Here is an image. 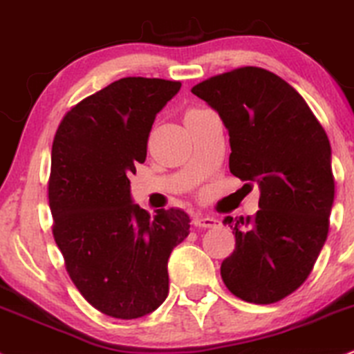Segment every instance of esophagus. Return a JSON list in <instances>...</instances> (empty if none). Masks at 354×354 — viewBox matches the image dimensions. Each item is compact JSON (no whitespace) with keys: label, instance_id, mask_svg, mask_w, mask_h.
<instances>
[{"label":"esophagus","instance_id":"esophagus-1","mask_svg":"<svg viewBox=\"0 0 354 354\" xmlns=\"http://www.w3.org/2000/svg\"><path fill=\"white\" fill-rule=\"evenodd\" d=\"M195 227H202V228H215L220 225L218 218L215 217H197L194 220Z\"/></svg>","mask_w":354,"mask_h":354}]
</instances>
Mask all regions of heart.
I'll return each instance as SVG.
<instances>
[{
    "instance_id": "b5f03b06",
    "label": "heart",
    "mask_w": 354,
    "mask_h": 354,
    "mask_svg": "<svg viewBox=\"0 0 354 354\" xmlns=\"http://www.w3.org/2000/svg\"><path fill=\"white\" fill-rule=\"evenodd\" d=\"M198 111H201V109H192V111L187 112V114H194V112H198Z\"/></svg>"
}]
</instances>
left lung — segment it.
Returning <instances> with one entry per match:
<instances>
[{"label": "left lung", "instance_id": "left-lung-1", "mask_svg": "<svg viewBox=\"0 0 354 354\" xmlns=\"http://www.w3.org/2000/svg\"><path fill=\"white\" fill-rule=\"evenodd\" d=\"M192 93L228 131L230 172L260 189L255 217L223 220L235 250L222 261V280L245 301L275 303L308 278L326 242L335 201L330 140L305 99L267 69L230 71Z\"/></svg>", "mask_w": 354, "mask_h": 354}]
</instances>
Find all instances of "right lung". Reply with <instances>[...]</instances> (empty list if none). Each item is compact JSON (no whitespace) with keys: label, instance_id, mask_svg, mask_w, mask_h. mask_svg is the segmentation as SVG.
<instances>
[{"label":"right lung","instance_id":"1","mask_svg":"<svg viewBox=\"0 0 354 354\" xmlns=\"http://www.w3.org/2000/svg\"><path fill=\"white\" fill-rule=\"evenodd\" d=\"M180 82L124 77L86 97L61 120L49 177L53 235L66 270L95 310L134 319L169 293L170 253L190 234L180 209L151 217L131 197L156 115Z\"/></svg>","mask_w":354,"mask_h":354}]
</instances>
